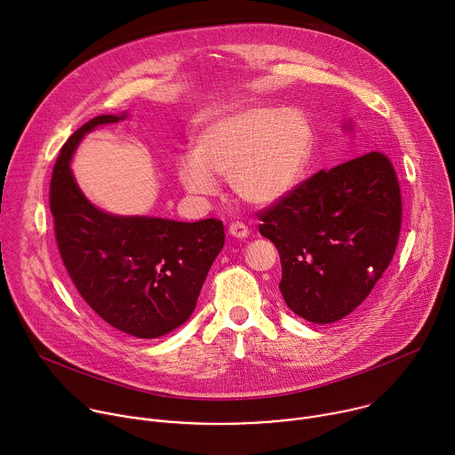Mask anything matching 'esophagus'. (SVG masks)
I'll return each mask as SVG.
<instances>
[{"instance_id": "1", "label": "esophagus", "mask_w": 455, "mask_h": 455, "mask_svg": "<svg viewBox=\"0 0 455 455\" xmlns=\"http://www.w3.org/2000/svg\"><path fill=\"white\" fill-rule=\"evenodd\" d=\"M228 234H230L232 237L244 239V237H248V227H246L244 223H241V221H235V223H232V225L228 227Z\"/></svg>"}]
</instances>
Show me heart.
<instances>
[{
	"label": "heart",
	"instance_id": "1",
	"mask_svg": "<svg viewBox=\"0 0 455 455\" xmlns=\"http://www.w3.org/2000/svg\"><path fill=\"white\" fill-rule=\"evenodd\" d=\"M313 127L299 108L248 104L211 122L194 155L178 164L180 183L196 196H214L227 178L235 196L272 205L299 185L311 158Z\"/></svg>",
	"mask_w": 455,
	"mask_h": 455
}]
</instances>
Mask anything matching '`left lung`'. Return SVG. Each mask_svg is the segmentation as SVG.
I'll return each instance as SVG.
<instances>
[{"label":"left lung","mask_w":455,"mask_h":455,"mask_svg":"<svg viewBox=\"0 0 455 455\" xmlns=\"http://www.w3.org/2000/svg\"><path fill=\"white\" fill-rule=\"evenodd\" d=\"M257 216L259 232L279 250L288 307L331 323L367 299L393 261L402 228L398 176L391 160L371 151L318 171Z\"/></svg>","instance_id":"left-lung-1"}]
</instances>
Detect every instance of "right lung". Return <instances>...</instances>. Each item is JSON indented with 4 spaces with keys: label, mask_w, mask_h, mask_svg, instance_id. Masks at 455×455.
I'll list each match as a JSON object with an SVG mask.
<instances>
[{
    "label": "right lung",
    "mask_w": 455,
    "mask_h": 455,
    "mask_svg": "<svg viewBox=\"0 0 455 455\" xmlns=\"http://www.w3.org/2000/svg\"><path fill=\"white\" fill-rule=\"evenodd\" d=\"M125 115L86 122L60 148L50 181V211L60 259L83 300L109 326L137 339L167 335L196 307L225 244L220 220L181 223L113 216L88 202L70 169L86 133Z\"/></svg>",
    "instance_id": "1"
}]
</instances>
